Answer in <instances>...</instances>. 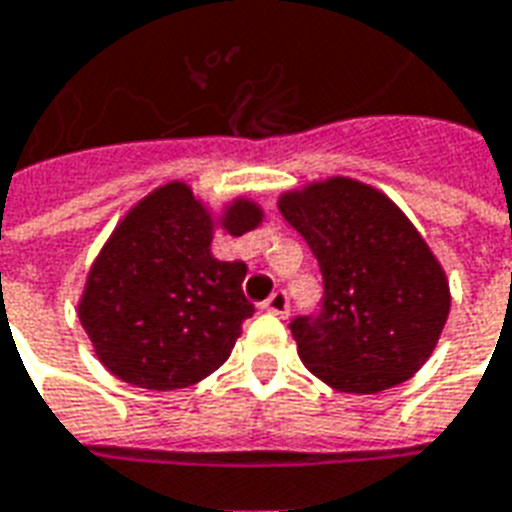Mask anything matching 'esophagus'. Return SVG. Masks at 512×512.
I'll return each instance as SVG.
<instances>
[{
    "mask_svg": "<svg viewBox=\"0 0 512 512\" xmlns=\"http://www.w3.org/2000/svg\"><path fill=\"white\" fill-rule=\"evenodd\" d=\"M263 308L268 314H276V317H284L287 311H290V298H287V292L284 290H276L271 298L265 300Z\"/></svg>",
    "mask_w": 512,
    "mask_h": 512,
    "instance_id": "1",
    "label": "esophagus"
}]
</instances>
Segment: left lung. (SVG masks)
I'll list each match as a JSON object with an SVG mask.
<instances>
[{
	"instance_id": "left-lung-1",
	"label": "left lung",
	"mask_w": 512,
	"mask_h": 512,
	"mask_svg": "<svg viewBox=\"0 0 512 512\" xmlns=\"http://www.w3.org/2000/svg\"><path fill=\"white\" fill-rule=\"evenodd\" d=\"M279 212L317 257L325 298L290 322L298 354L338 392L376 395L429 360L448 311L446 271L411 220L349 177L292 190Z\"/></svg>"
}]
</instances>
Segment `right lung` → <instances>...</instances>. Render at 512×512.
<instances>
[{
    "instance_id": "1",
    "label": "right lung",
    "mask_w": 512,
    "mask_h": 512,
    "mask_svg": "<svg viewBox=\"0 0 512 512\" xmlns=\"http://www.w3.org/2000/svg\"><path fill=\"white\" fill-rule=\"evenodd\" d=\"M263 209L239 198L220 225L257 228ZM217 222L185 182L152 190L123 217L91 265L77 306L101 365L126 384L169 392L198 384L230 357L244 319L247 265L212 255Z\"/></svg>"
}]
</instances>
